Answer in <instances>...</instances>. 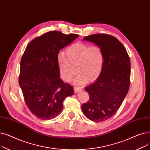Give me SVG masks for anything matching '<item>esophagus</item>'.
Listing matches in <instances>:
<instances>
[{
  "mask_svg": "<svg viewBox=\"0 0 150 150\" xmlns=\"http://www.w3.org/2000/svg\"><path fill=\"white\" fill-rule=\"evenodd\" d=\"M81 90V88H79V87H74V91L75 92H78Z\"/></svg>",
  "mask_w": 150,
  "mask_h": 150,
  "instance_id": "obj_1",
  "label": "esophagus"
}]
</instances>
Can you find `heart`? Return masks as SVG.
<instances>
[{
	"instance_id": "b5f03b06",
	"label": "heart",
	"mask_w": 150,
	"mask_h": 150,
	"mask_svg": "<svg viewBox=\"0 0 150 150\" xmlns=\"http://www.w3.org/2000/svg\"><path fill=\"white\" fill-rule=\"evenodd\" d=\"M66 54L61 52L57 61L60 76L66 82L72 80L75 74L72 66L76 65L78 75L74 80L77 85L93 83L98 80L103 71L105 54L100 47L78 42L67 47Z\"/></svg>"
}]
</instances>
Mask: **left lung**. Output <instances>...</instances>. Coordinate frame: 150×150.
Instances as JSON below:
<instances>
[{
	"instance_id": "8db88e82",
	"label": "left lung",
	"mask_w": 150,
	"mask_h": 150,
	"mask_svg": "<svg viewBox=\"0 0 150 150\" xmlns=\"http://www.w3.org/2000/svg\"><path fill=\"white\" fill-rule=\"evenodd\" d=\"M83 40L101 47L105 62L98 80L85 88L89 100L82 105L81 109L90 120L103 122L117 112L127 95L130 84V59L123 45L112 36L93 34L86 36Z\"/></svg>"
}]
</instances>
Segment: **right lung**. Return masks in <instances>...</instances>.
Segmentation results:
<instances>
[{"instance_id": "obj_1", "label": "right lung", "mask_w": 150, "mask_h": 150, "mask_svg": "<svg viewBox=\"0 0 150 150\" xmlns=\"http://www.w3.org/2000/svg\"><path fill=\"white\" fill-rule=\"evenodd\" d=\"M78 36L49 31L33 39L22 55L19 84L27 107L39 119L57 117L63 109V101L74 93L73 86L59 78L57 57Z\"/></svg>"}]
</instances>
